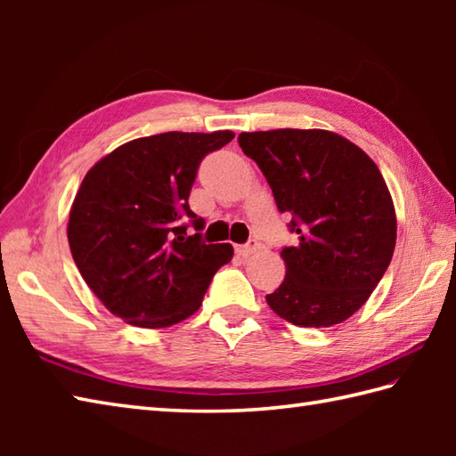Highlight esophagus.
<instances>
[{
    "label": "esophagus",
    "instance_id": "esophagus-1",
    "mask_svg": "<svg viewBox=\"0 0 456 456\" xmlns=\"http://www.w3.org/2000/svg\"><path fill=\"white\" fill-rule=\"evenodd\" d=\"M258 247H260V245L256 243V240H248V243H245V245H239L235 250H237V253H239L240 256H250Z\"/></svg>",
    "mask_w": 456,
    "mask_h": 456
}]
</instances>
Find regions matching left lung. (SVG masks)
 <instances>
[{"instance_id":"8db88e82","label":"left lung","mask_w":456,"mask_h":456,"mask_svg":"<svg viewBox=\"0 0 456 456\" xmlns=\"http://www.w3.org/2000/svg\"><path fill=\"white\" fill-rule=\"evenodd\" d=\"M280 211L292 213L296 247H284L286 278L266 296L299 327H331L358 312L388 268L395 211L380 170L354 142L323 129L240 133Z\"/></svg>"}]
</instances>
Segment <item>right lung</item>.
<instances>
[{
    "label": "right lung",
    "mask_w": 456,
    "mask_h": 456,
    "mask_svg": "<svg viewBox=\"0 0 456 456\" xmlns=\"http://www.w3.org/2000/svg\"><path fill=\"white\" fill-rule=\"evenodd\" d=\"M233 131L160 133L95 162L76 193L68 243L86 284L113 315L160 329L196 314L233 247L201 243L203 221L188 206L200 162Z\"/></svg>",
    "instance_id": "right-lung-1"
}]
</instances>
